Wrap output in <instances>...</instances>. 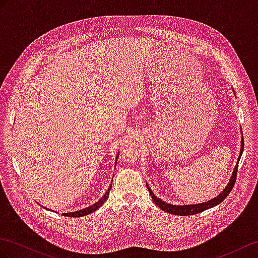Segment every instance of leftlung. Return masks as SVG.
<instances>
[{
  "mask_svg": "<svg viewBox=\"0 0 258 258\" xmlns=\"http://www.w3.org/2000/svg\"><path fill=\"white\" fill-rule=\"evenodd\" d=\"M243 149H244V141H243V138H242L240 155H239V158H237V162L235 164V168L233 170L232 175H231V179H230V181L228 183V185L226 186V188H224L219 195H218L215 198H213V200H210L208 202H205V203H201V204H196V205H182V206H177V205H171V204H168L166 202L159 200V198H158L153 193V190L149 188L148 184H147V188H148L149 193L151 195V198H153V201L155 202V204L160 209H162L163 211H167V213H169V214H173V215H177V216L195 215V214H198V213H202V211L206 210V209H209L211 207L217 206V205H219L220 203H222L223 200H226V197L229 195V193L231 192V189H232L233 186H234V183H235V180H236L237 166H239V161H240V158L242 156Z\"/></svg>",
  "mask_w": 258,
  "mask_h": 258,
  "instance_id": "obj_1",
  "label": "left lung"
}]
</instances>
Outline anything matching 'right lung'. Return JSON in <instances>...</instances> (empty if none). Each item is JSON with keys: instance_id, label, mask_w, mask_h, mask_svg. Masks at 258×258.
Segmentation results:
<instances>
[{"instance_id": "1", "label": "right lung", "mask_w": 258, "mask_h": 258, "mask_svg": "<svg viewBox=\"0 0 258 258\" xmlns=\"http://www.w3.org/2000/svg\"><path fill=\"white\" fill-rule=\"evenodd\" d=\"M117 157H118V154L116 155V159H117ZM110 189H111V185H110V187L108 188L107 192H105V193L103 194V196L100 198V200H99L97 203H95L94 205H91V206H89V207H87V208L81 209V210L74 211V213H66V214H63V215H64V216H68V217H83V216H86V215H88V214L94 213L95 210H97L98 208H100V207L102 206V205L104 204V202L107 201V198H108V196H109Z\"/></svg>"}]
</instances>
